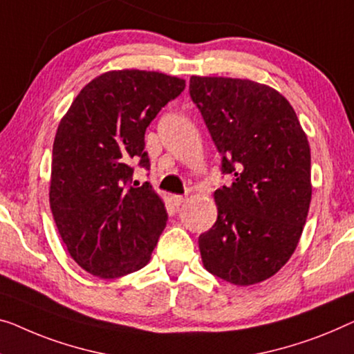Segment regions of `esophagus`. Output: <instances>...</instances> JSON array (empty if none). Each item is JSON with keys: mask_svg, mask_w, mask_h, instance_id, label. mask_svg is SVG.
<instances>
[{"mask_svg": "<svg viewBox=\"0 0 354 354\" xmlns=\"http://www.w3.org/2000/svg\"><path fill=\"white\" fill-rule=\"evenodd\" d=\"M171 200H173V205H175V207H181V205L186 202V197H183V195H173Z\"/></svg>", "mask_w": 354, "mask_h": 354, "instance_id": "1", "label": "esophagus"}]
</instances>
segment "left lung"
Masks as SVG:
<instances>
[{
  "label": "left lung",
  "mask_w": 354,
  "mask_h": 354,
  "mask_svg": "<svg viewBox=\"0 0 354 354\" xmlns=\"http://www.w3.org/2000/svg\"><path fill=\"white\" fill-rule=\"evenodd\" d=\"M191 98L230 186L214 192L218 219L198 236L205 268L236 286L270 278L292 256L312 200L310 146L281 93L250 79L192 76Z\"/></svg>",
  "instance_id": "obj_1"
}]
</instances>
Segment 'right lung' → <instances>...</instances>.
<instances>
[{"mask_svg": "<svg viewBox=\"0 0 354 354\" xmlns=\"http://www.w3.org/2000/svg\"><path fill=\"white\" fill-rule=\"evenodd\" d=\"M186 81L157 71H108L79 92L52 149L50 209L70 256L111 279L143 268L167 225V209L133 168L149 170L145 133Z\"/></svg>", "mask_w": 354, "mask_h": 354, "instance_id": "add662e5", "label": "right lung"}]
</instances>
